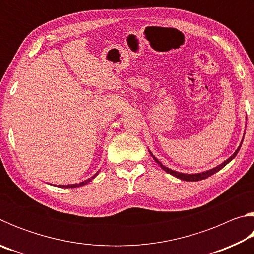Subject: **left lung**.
<instances>
[{
	"label": "left lung",
	"instance_id": "obj_1",
	"mask_svg": "<svg viewBox=\"0 0 254 254\" xmlns=\"http://www.w3.org/2000/svg\"><path fill=\"white\" fill-rule=\"evenodd\" d=\"M240 148H241V145H240V147L238 148V150H236V151L233 153V156H231L229 159H227V160H225L224 162H223L222 165L217 166V167H215V168L210 169V170H208V171H205V173H201V174H195V175H189V174H180V173H177V171H174V170H171V169L167 168V167L163 166L162 163H161L160 161H159L157 158H154V157H153V159H154V160H156V162L158 163L159 166L161 167V168H162L163 170L167 171V173L170 174V175L175 176V177H177V178L182 179V180H186V182H198V180H203V179H205V178H208L209 176L214 175L215 173H217V171H220V170L223 168V167H225V166L227 165V163H229V162L232 160V159H233V158L236 156V154H238Z\"/></svg>",
	"mask_w": 254,
	"mask_h": 254
}]
</instances>
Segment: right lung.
Returning <instances> with one entry per match:
<instances>
[{"label":"right lung","instance_id":"obj_1","mask_svg":"<svg viewBox=\"0 0 254 254\" xmlns=\"http://www.w3.org/2000/svg\"><path fill=\"white\" fill-rule=\"evenodd\" d=\"M97 175V174H96ZM96 175H94L92 178H89L88 180H85V182H83V183H80V184H74V185H59L58 187H62V188H75V187H79V186H84V185H86L87 183H89L91 182V180L93 179V178H95L96 177Z\"/></svg>","mask_w":254,"mask_h":254}]
</instances>
